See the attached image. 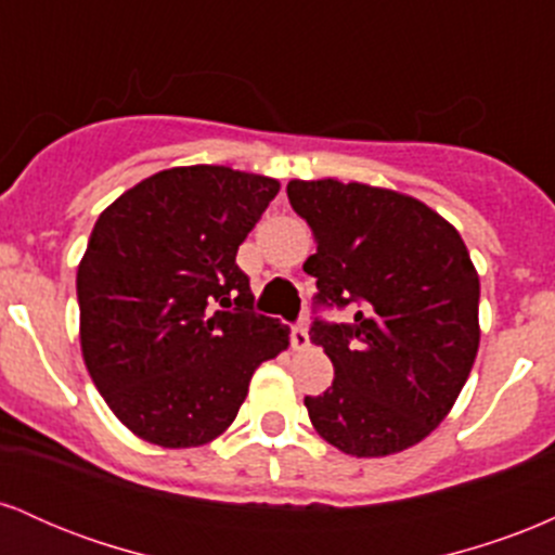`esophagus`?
Masks as SVG:
<instances>
[{
	"instance_id": "esophagus-1",
	"label": "esophagus",
	"mask_w": 555,
	"mask_h": 555,
	"mask_svg": "<svg viewBox=\"0 0 555 555\" xmlns=\"http://www.w3.org/2000/svg\"><path fill=\"white\" fill-rule=\"evenodd\" d=\"M310 347V334L308 328L302 326H295L292 328V349H297V352H302V349Z\"/></svg>"
}]
</instances>
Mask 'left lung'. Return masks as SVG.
Segmentation results:
<instances>
[{"label":"left lung","mask_w":555,"mask_h":555,"mask_svg":"<svg viewBox=\"0 0 555 555\" xmlns=\"http://www.w3.org/2000/svg\"><path fill=\"white\" fill-rule=\"evenodd\" d=\"M292 208L313 229L318 302L354 305L352 323L310 339L334 362V384L305 397L318 436L352 456H388L449 415L480 347V276L441 214L388 188L292 180Z\"/></svg>","instance_id":"1"}]
</instances>
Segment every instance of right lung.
<instances>
[{"instance_id":"add662e5","label":"right lung","mask_w":555,"mask_h":555,"mask_svg":"<svg viewBox=\"0 0 555 555\" xmlns=\"http://www.w3.org/2000/svg\"><path fill=\"white\" fill-rule=\"evenodd\" d=\"M279 180L171 167L125 190L95 221L78 266L80 349L127 430L164 449L211 443L237 417L260 362L289 347L253 313L234 263Z\"/></svg>"}]
</instances>
